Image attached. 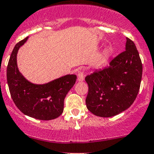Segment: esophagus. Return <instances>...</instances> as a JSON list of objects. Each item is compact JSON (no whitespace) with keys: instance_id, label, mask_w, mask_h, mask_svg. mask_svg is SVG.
<instances>
[{"instance_id":"obj_1","label":"esophagus","mask_w":154,"mask_h":154,"mask_svg":"<svg viewBox=\"0 0 154 154\" xmlns=\"http://www.w3.org/2000/svg\"><path fill=\"white\" fill-rule=\"evenodd\" d=\"M85 80V74L83 72H79L78 73V81L79 82H83Z\"/></svg>"}]
</instances>
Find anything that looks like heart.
Returning <instances> with one entry per match:
<instances>
[{"label":"heart","instance_id":"heart-1","mask_svg":"<svg viewBox=\"0 0 154 154\" xmlns=\"http://www.w3.org/2000/svg\"><path fill=\"white\" fill-rule=\"evenodd\" d=\"M108 56H109V53H108V52H107V51L104 52V53L102 54V55H101V56L100 60H99V64H101V63H102L103 61H104V60H105L106 58H107Z\"/></svg>","mask_w":154,"mask_h":154}]
</instances>
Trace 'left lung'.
<instances>
[{
  "instance_id": "8db88e82",
  "label": "left lung",
  "mask_w": 154,
  "mask_h": 154,
  "mask_svg": "<svg viewBox=\"0 0 154 154\" xmlns=\"http://www.w3.org/2000/svg\"><path fill=\"white\" fill-rule=\"evenodd\" d=\"M125 51L110 66L87 75V107L97 116L111 117L129 108L135 101L142 75V64L133 41L126 38Z\"/></svg>"
}]
</instances>
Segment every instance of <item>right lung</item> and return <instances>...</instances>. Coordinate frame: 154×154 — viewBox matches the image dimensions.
<instances>
[{"instance_id":"1","label":"right lung","mask_w":154,"mask_h":154,"mask_svg":"<svg viewBox=\"0 0 154 154\" xmlns=\"http://www.w3.org/2000/svg\"><path fill=\"white\" fill-rule=\"evenodd\" d=\"M28 38L15 46L8 63L6 77L11 97L25 115L39 120L54 119L63 112L64 99L75 85L77 76L69 74L43 85L29 82L19 71L17 64L18 50Z\"/></svg>"}]
</instances>
